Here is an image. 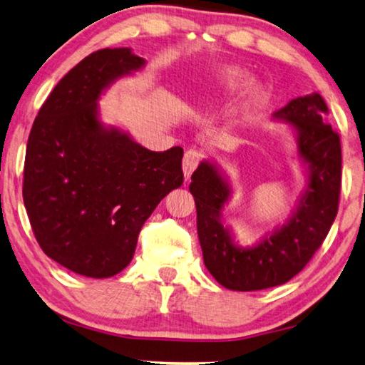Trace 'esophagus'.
Segmentation results:
<instances>
[{"mask_svg":"<svg viewBox=\"0 0 365 365\" xmlns=\"http://www.w3.org/2000/svg\"><path fill=\"white\" fill-rule=\"evenodd\" d=\"M200 160H202V153L199 150H195V148H189V150L184 153L182 170H184V176H186V179H189L190 175L194 173V170L199 166Z\"/></svg>","mask_w":365,"mask_h":365,"instance_id":"1","label":"esophagus"}]
</instances>
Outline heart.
<instances>
[{"label":"heart","mask_w":365,"mask_h":365,"mask_svg":"<svg viewBox=\"0 0 365 365\" xmlns=\"http://www.w3.org/2000/svg\"><path fill=\"white\" fill-rule=\"evenodd\" d=\"M225 77H226V81L231 83V86H237L239 82H242V74H241V71H237V69H228L226 71Z\"/></svg>","instance_id":"obj_1"}]
</instances>
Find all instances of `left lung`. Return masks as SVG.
I'll return each mask as SVG.
<instances>
[{"mask_svg":"<svg viewBox=\"0 0 365 365\" xmlns=\"http://www.w3.org/2000/svg\"><path fill=\"white\" fill-rule=\"evenodd\" d=\"M274 116L296 128L297 152L310 173L297 212L282 228L257 246H236L220 220L231 192L228 184L208 161H202L190 178L204 264L220 284L232 291H259L289 282L317 252L338 213L341 142L327 123L325 100L317 92L304 95Z\"/></svg>","mask_w":365,"mask_h":365,"instance_id":"1","label":"left lung"}]
</instances>
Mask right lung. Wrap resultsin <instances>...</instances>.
Instances as JSON below:
<instances>
[{"label": "right lung", "mask_w": 365, "mask_h": 365, "mask_svg": "<svg viewBox=\"0 0 365 365\" xmlns=\"http://www.w3.org/2000/svg\"><path fill=\"white\" fill-rule=\"evenodd\" d=\"M142 66L129 48L93 51L56 83L29 134L22 197L35 239L83 277L126 268L143 223L184 181L181 147L147 150L97 118L101 91Z\"/></svg>", "instance_id": "right-lung-1"}]
</instances>
